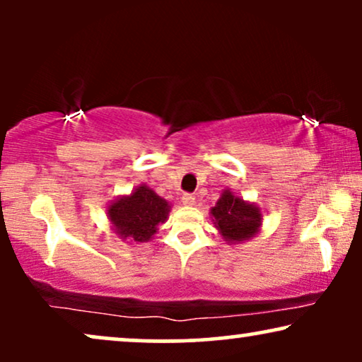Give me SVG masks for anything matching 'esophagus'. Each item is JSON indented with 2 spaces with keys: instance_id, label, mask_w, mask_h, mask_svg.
Listing matches in <instances>:
<instances>
[{
  "instance_id": "obj_1",
  "label": "esophagus",
  "mask_w": 362,
  "mask_h": 362,
  "mask_svg": "<svg viewBox=\"0 0 362 362\" xmlns=\"http://www.w3.org/2000/svg\"><path fill=\"white\" fill-rule=\"evenodd\" d=\"M181 201H182V204H185V206H194L196 204V197L192 194H185L181 197Z\"/></svg>"
}]
</instances>
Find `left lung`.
Wrapping results in <instances>:
<instances>
[{"instance_id":"left-lung-1","label":"left lung","mask_w":362,"mask_h":362,"mask_svg":"<svg viewBox=\"0 0 362 362\" xmlns=\"http://www.w3.org/2000/svg\"><path fill=\"white\" fill-rule=\"evenodd\" d=\"M262 209L254 202L242 199L230 189L221 192L211 209V219L227 244H242L260 232Z\"/></svg>"}]
</instances>
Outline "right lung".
<instances>
[{"mask_svg":"<svg viewBox=\"0 0 362 362\" xmlns=\"http://www.w3.org/2000/svg\"><path fill=\"white\" fill-rule=\"evenodd\" d=\"M171 204L151 187L140 185L130 194L118 196L107 206V217L118 239L143 244L151 240L158 226L165 224Z\"/></svg>","mask_w":362,"mask_h":362,"instance_id":"1","label":"right lung"}]
</instances>
